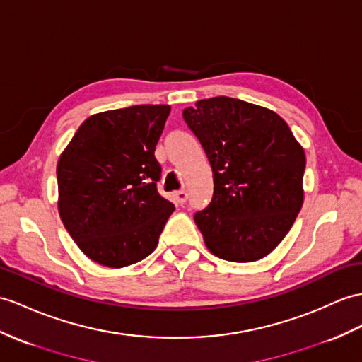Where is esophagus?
<instances>
[{
  "label": "esophagus",
  "instance_id": "esophagus-1",
  "mask_svg": "<svg viewBox=\"0 0 362 362\" xmlns=\"http://www.w3.org/2000/svg\"><path fill=\"white\" fill-rule=\"evenodd\" d=\"M176 201L180 202V204H184V202L187 201V198H189V195H187V192H184V190H181V192H178L176 193Z\"/></svg>",
  "mask_w": 362,
  "mask_h": 362
}]
</instances>
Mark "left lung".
I'll return each mask as SVG.
<instances>
[{
    "label": "left lung",
    "mask_w": 362,
    "mask_h": 362,
    "mask_svg": "<svg viewBox=\"0 0 362 362\" xmlns=\"http://www.w3.org/2000/svg\"><path fill=\"white\" fill-rule=\"evenodd\" d=\"M182 118L214 173V198L195 215L207 249L233 262L267 257L303 207V146L278 113L228 96L197 101Z\"/></svg>",
    "instance_id": "1"
}]
</instances>
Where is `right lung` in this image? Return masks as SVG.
<instances>
[{"mask_svg":"<svg viewBox=\"0 0 362 362\" xmlns=\"http://www.w3.org/2000/svg\"><path fill=\"white\" fill-rule=\"evenodd\" d=\"M169 113L167 104L95 113L59 156V218L79 250L101 266L121 269L148 257L173 214L156 190L155 160Z\"/></svg>","mask_w":362,"mask_h":362,"instance_id":"add662e5","label":"right lung"}]
</instances>
